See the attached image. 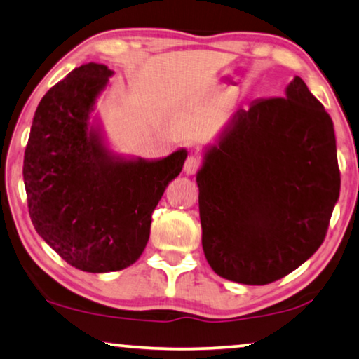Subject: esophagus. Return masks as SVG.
<instances>
[{
    "mask_svg": "<svg viewBox=\"0 0 359 359\" xmlns=\"http://www.w3.org/2000/svg\"><path fill=\"white\" fill-rule=\"evenodd\" d=\"M201 168V156L198 153H191L189 158H187L185 165H184V170L187 174H196L198 169Z\"/></svg>",
    "mask_w": 359,
    "mask_h": 359,
    "instance_id": "esophagus-1",
    "label": "esophagus"
}]
</instances>
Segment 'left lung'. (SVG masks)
I'll use <instances>...</instances> for the list:
<instances>
[{
    "label": "left lung",
    "mask_w": 359,
    "mask_h": 359,
    "mask_svg": "<svg viewBox=\"0 0 359 359\" xmlns=\"http://www.w3.org/2000/svg\"><path fill=\"white\" fill-rule=\"evenodd\" d=\"M201 243L217 276L266 285L316 253L340 194L334 124L295 77L238 109L196 174Z\"/></svg>",
    "instance_id": "8db88e82"
}]
</instances>
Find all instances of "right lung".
<instances>
[{"instance_id":"obj_1","label":"right lung","mask_w":359,"mask_h":359,"mask_svg":"<svg viewBox=\"0 0 359 359\" xmlns=\"http://www.w3.org/2000/svg\"><path fill=\"white\" fill-rule=\"evenodd\" d=\"M112 71L76 67L43 96L24 154V184L35 231L67 264L121 271L140 258L151 214L184 168L179 149L158 161L111 156L88 124Z\"/></svg>"}]
</instances>
